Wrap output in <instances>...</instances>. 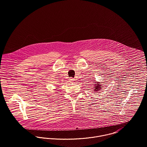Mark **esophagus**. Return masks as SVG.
Wrapping results in <instances>:
<instances>
[{
	"instance_id": "1",
	"label": "esophagus",
	"mask_w": 147,
	"mask_h": 147,
	"mask_svg": "<svg viewBox=\"0 0 147 147\" xmlns=\"http://www.w3.org/2000/svg\"><path fill=\"white\" fill-rule=\"evenodd\" d=\"M69 80L71 82H74V79H72V78H70L69 79Z\"/></svg>"
}]
</instances>
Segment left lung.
<instances>
[{
  "label": "left lung",
  "mask_w": 147,
  "mask_h": 147,
  "mask_svg": "<svg viewBox=\"0 0 147 147\" xmlns=\"http://www.w3.org/2000/svg\"><path fill=\"white\" fill-rule=\"evenodd\" d=\"M94 83H96V84H94V85H95L94 86V91L96 92H97L98 93V91H100L101 89V88H102V87H101V84H100L99 83V82H94Z\"/></svg>",
  "instance_id": "8db88e82"
}]
</instances>
